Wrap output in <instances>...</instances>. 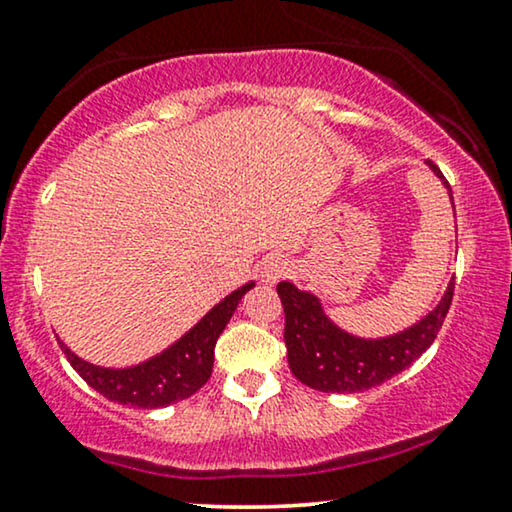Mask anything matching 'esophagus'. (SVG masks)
I'll list each match as a JSON object with an SVG mask.
<instances>
[{
    "label": "esophagus",
    "mask_w": 512,
    "mask_h": 512,
    "mask_svg": "<svg viewBox=\"0 0 512 512\" xmlns=\"http://www.w3.org/2000/svg\"><path fill=\"white\" fill-rule=\"evenodd\" d=\"M289 272V261L284 256H270L268 261L261 265V277L263 282H277L279 277H284Z\"/></svg>",
    "instance_id": "34e87169"
}]
</instances>
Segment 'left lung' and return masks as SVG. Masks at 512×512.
I'll use <instances>...</instances> for the list:
<instances>
[{
    "instance_id": "1",
    "label": "left lung",
    "mask_w": 512,
    "mask_h": 512,
    "mask_svg": "<svg viewBox=\"0 0 512 512\" xmlns=\"http://www.w3.org/2000/svg\"><path fill=\"white\" fill-rule=\"evenodd\" d=\"M426 163L450 186L433 160ZM277 293L284 305V342L291 373L310 389L352 394L387 382L431 347L452 305L454 284L447 286L443 300L429 317L382 340H361L340 331L328 321L312 293L298 291L289 282H279Z\"/></svg>"
}]
</instances>
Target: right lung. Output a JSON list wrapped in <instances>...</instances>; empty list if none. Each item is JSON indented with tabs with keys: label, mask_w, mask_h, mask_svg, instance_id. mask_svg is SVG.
I'll list each match as a JSON object with an SVG mask.
<instances>
[{
	"label": "right lung",
	"mask_w": 512,
	"mask_h": 512,
	"mask_svg": "<svg viewBox=\"0 0 512 512\" xmlns=\"http://www.w3.org/2000/svg\"><path fill=\"white\" fill-rule=\"evenodd\" d=\"M251 286L254 284H244L242 289L230 293L184 338L174 342L163 354L139 363V366L123 370L93 366V363L69 352V347L58 338L60 349L76 373L109 401L135 405V408H165V405L193 396L212 377L216 340H219L223 328L233 317L237 303Z\"/></svg>",
	"instance_id": "1"
}]
</instances>
